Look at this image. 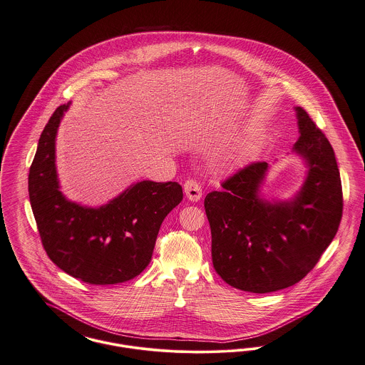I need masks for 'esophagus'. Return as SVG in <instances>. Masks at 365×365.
<instances>
[{
	"label": "esophagus",
	"instance_id": "1",
	"mask_svg": "<svg viewBox=\"0 0 365 365\" xmlns=\"http://www.w3.org/2000/svg\"><path fill=\"white\" fill-rule=\"evenodd\" d=\"M184 192L191 202H196L202 197V187L196 180H187L184 184Z\"/></svg>",
	"mask_w": 365,
	"mask_h": 365
}]
</instances>
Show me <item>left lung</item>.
Wrapping results in <instances>:
<instances>
[{
  "instance_id": "8db88e82",
  "label": "left lung",
  "mask_w": 365,
  "mask_h": 365,
  "mask_svg": "<svg viewBox=\"0 0 365 365\" xmlns=\"http://www.w3.org/2000/svg\"><path fill=\"white\" fill-rule=\"evenodd\" d=\"M296 112L300 138L293 149L306 159L309 175L292 202L271 205L257 197L266 162L235 171L221 181L222 191L205 197L213 266L241 291L267 293L297 284L339 228L343 192L334 149L303 108Z\"/></svg>"
}]
</instances>
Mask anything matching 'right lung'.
Returning <instances> with one entry per match:
<instances>
[{
  "mask_svg": "<svg viewBox=\"0 0 365 365\" xmlns=\"http://www.w3.org/2000/svg\"><path fill=\"white\" fill-rule=\"evenodd\" d=\"M69 105L55 109L29 170V197L51 262L91 285H115L150 262L159 228L182 200L178 182L141 181L99 209L69 202L59 191L55 135Z\"/></svg>",
  "mask_w": 365,
  "mask_h": 365,
  "instance_id": "right-lung-1",
  "label": "right lung"
}]
</instances>
